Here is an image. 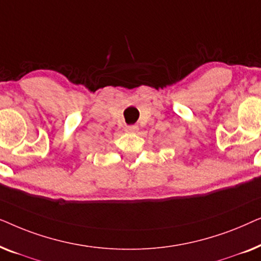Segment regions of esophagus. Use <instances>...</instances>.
Returning a JSON list of instances; mask_svg holds the SVG:
<instances>
[{"instance_id": "1", "label": "esophagus", "mask_w": 261, "mask_h": 261, "mask_svg": "<svg viewBox=\"0 0 261 261\" xmlns=\"http://www.w3.org/2000/svg\"><path fill=\"white\" fill-rule=\"evenodd\" d=\"M124 130L127 132V133H137L139 130V127L138 126H126L124 127Z\"/></svg>"}]
</instances>
